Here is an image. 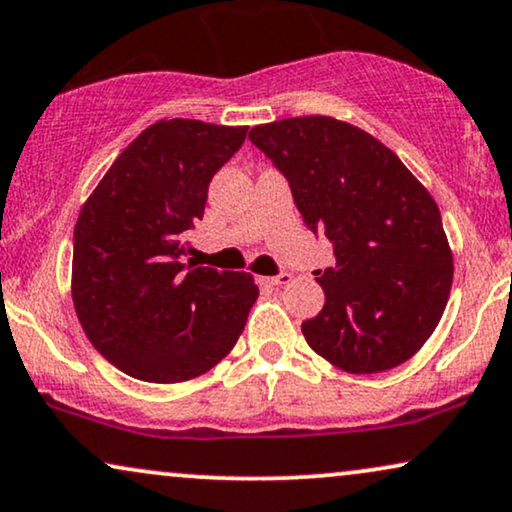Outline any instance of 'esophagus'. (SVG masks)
I'll return each mask as SVG.
<instances>
[{"label":"esophagus","mask_w":512,"mask_h":512,"mask_svg":"<svg viewBox=\"0 0 512 512\" xmlns=\"http://www.w3.org/2000/svg\"><path fill=\"white\" fill-rule=\"evenodd\" d=\"M261 282L268 284V287H282V284H289L291 282V275H289V272H282V275L261 277Z\"/></svg>","instance_id":"34e87169"}]
</instances>
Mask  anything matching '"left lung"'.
<instances>
[{"instance_id":"obj_1","label":"left lung","mask_w":512,"mask_h":512,"mask_svg":"<svg viewBox=\"0 0 512 512\" xmlns=\"http://www.w3.org/2000/svg\"><path fill=\"white\" fill-rule=\"evenodd\" d=\"M251 143L289 178L303 223L334 242L317 270L324 308L301 331L348 374L414 357L447 308L454 256L435 199L402 159L360 126L308 115L258 124Z\"/></svg>"}]
</instances>
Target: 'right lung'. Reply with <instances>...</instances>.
<instances>
[{"label":"right lung","instance_id":"add662e5","mask_svg":"<svg viewBox=\"0 0 512 512\" xmlns=\"http://www.w3.org/2000/svg\"><path fill=\"white\" fill-rule=\"evenodd\" d=\"M249 126L159 119L122 150L75 225L72 303L86 338L119 371L183 383L216 367L258 298L254 275L185 263L211 178Z\"/></svg>","mask_w":512,"mask_h":512}]
</instances>
